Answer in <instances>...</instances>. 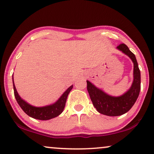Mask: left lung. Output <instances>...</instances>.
Instances as JSON below:
<instances>
[{"label":"left lung","instance_id":"left-lung-1","mask_svg":"<svg viewBox=\"0 0 154 154\" xmlns=\"http://www.w3.org/2000/svg\"><path fill=\"white\" fill-rule=\"evenodd\" d=\"M117 48L128 56L134 63V81L130 89L121 96L113 97L87 81V90L93 106L98 112L107 116H119L127 112L137 101L141 89L140 70L135 55L125 44H121Z\"/></svg>","mask_w":154,"mask_h":154}]
</instances>
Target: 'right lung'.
Masks as SVG:
<instances>
[{"instance_id":"1","label":"right lung","mask_w":154,"mask_h":154,"mask_svg":"<svg viewBox=\"0 0 154 154\" xmlns=\"http://www.w3.org/2000/svg\"><path fill=\"white\" fill-rule=\"evenodd\" d=\"M13 89H14V95H15V99L17 100L18 105L20 106L22 109L27 114L29 117L32 118L40 119V120H48L54 117L59 116V115L62 112L63 109H64L66 102L68 97V95L73 88V85L70 86L63 95L60 97V98L52 105H47L45 107H35L32 105H29L23 100L17 93V90L15 88V84L13 81Z\"/></svg>"}]
</instances>
